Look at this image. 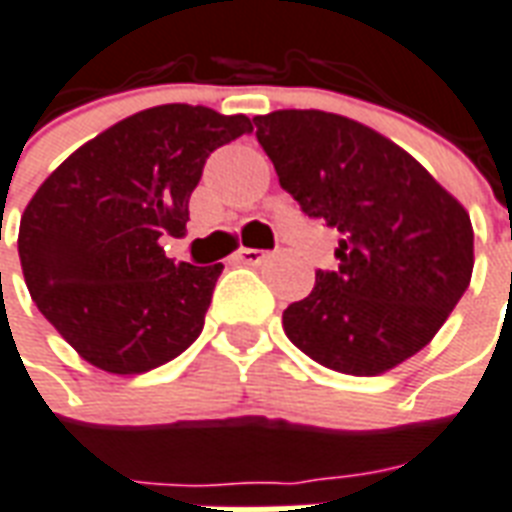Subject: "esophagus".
Masks as SVG:
<instances>
[{
    "label": "esophagus",
    "mask_w": 512,
    "mask_h": 512,
    "mask_svg": "<svg viewBox=\"0 0 512 512\" xmlns=\"http://www.w3.org/2000/svg\"><path fill=\"white\" fill-rule=\"evenodd\" d=\"M263 257H266V252L263 249H238L236 252V260L238 263H244V266H257V263H263Z\"/></svg>",
    "instance_id": "obj_1"
}]
</instances>
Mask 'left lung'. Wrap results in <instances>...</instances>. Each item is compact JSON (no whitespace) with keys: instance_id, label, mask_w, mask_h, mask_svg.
Returning <instances> with one entry per match:
<instances>
[{"instance_id":"left-lung-1","label":"left lung","mask_w":512,"mask_h":512,"mask_svg":"<svg viewBox=\"0 0 512 512\" xmlns=\"http://www.w3.org/2000/svg\"><path fill=\"white\" fill-rule=\"evenodd\" d=\"M257 140L304 214L342 233L336 271L282 314L287 339L352 377L396 369L437 336L469 287L467 208L412 154L325 111L255 116Z\"/></svg>"}]
</instances>
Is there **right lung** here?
I'll return each instance as SVG.
<instances>
[{
    "label": "right lung",
    "instance_id": "1",
    "mask_svg": "<svg viewBox=\"0 0 512 512\" xmlns=\"http://www.w3.org/2000/svg\"><path fill=\"white\" fill-rule=\"evenodd\" d=\"M252 132L244 113L170 102L132 113L75 149L24 208L18 255L29 295L83 361L143 374L206 323L217 266L173 263L206 157Z\"/></svg>",
    "mask_w": 512,
    "mask_h": 512
}]
</instances>
